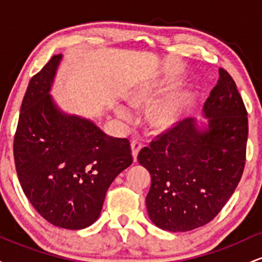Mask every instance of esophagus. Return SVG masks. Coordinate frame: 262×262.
<instances>
[{
  "label": "esophagus",
  "instance_id": "esophagus-1",
  "mask_svg": "<svg viewBox=\"0 0 262 262\" xmlns=\"http://www.w3.org/2000/svg\"><path fill=\"white\" fill-rule=\"evenodd\" d=\"M130 145H132V152H133V158H134V161H135V160H137V156H138V154H139L140 149L143 148V145H141V143L139 140H135V139L132 140Z\"/></svg>",
  "mask_w": 262,
  "mask_h": 262
}]
</instances>
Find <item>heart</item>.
<instances>
[{
	"label": "heart",
	"mask_w": 262,
	"mask_h": 262,
	"mask_svg": "<svg viewBox=\"0 0 262 262\" xmlns=\"http://www.w3.org/2000/svg\"><path fill=\"white\" fill-rule=\"evenodd\" d=\"M150 100V93L148 90H138L129 98V103L133 107H140L143 104L148 103ZM116 113L118 117H121L124 121H132L133 119V112L124 104H117L116 106ZM176 107L175 106H161L155 108L151 113V123L155 127H165L169 125L171 122L175 118Z\"/></svg>",
	"instance_id": "b5f03b06"
}]
</instances>
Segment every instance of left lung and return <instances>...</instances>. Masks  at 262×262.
Returning <instances> with one entry per match:
<instances>
[{
  "label": "left lung",
  "mask_w": 262,
  "mask_h": 262,
  "mask_svg": "<svg viewBox=\"0 0 262 262\" xmlns=\"http://www.w3.org/2000/svg\"><path fill=\"white\" fill-rule=\"evenodd\" d=\"M203 112L209 118L206 129L198 127L196 119H183L138 154V161L151 175L149 217L164 230L188 231L209 223L242 179L248 112L224 69H219Z\"/></svg>",
  "instance_id": "1"
}]
</instances>
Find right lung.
Wrapping results in <instances>:
<instances>
[{
  "instance_id": "obj_1",
  "label": "right lung",
  "mask_w": 262,
  "mask_h": 262,
  "mask_svg": "<svg viewBox=\"0 0 262 262\" xmlns=\"http://www.w3.org/2000/svg\"><path fill=\"white\" fill-rule=\"evenodd\" d=\"M61 55L29 81L14 134L13 155L23 192L44 219L77 230L100 217L111 183L133 162L127 138L62 113L49 95Z\"/></svg>"
}]
</instances>
